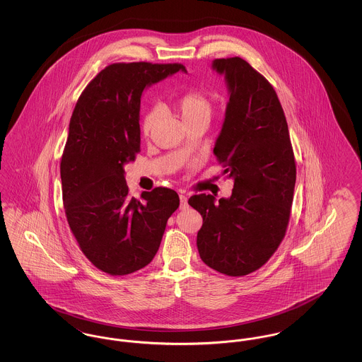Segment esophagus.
<instances>
[{"label": "esophagus", "mask_w": 362, "mask_h": 362, "mask_svg": "<svg viewBox=\"0 0 362 362\" xmlns=\"http://www.w3.org/2000/svg\"><path fill=\"white\" fill-rule=\"evenodd\" d=\"M179 199H180V209H186V207L189 206V204H187V195H186L185 192H180V194H179Z\"/></svg>", "instance_id": "esophagus-1"}]
</instances>
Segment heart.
Instances as JSON below:
<instances>
[{"instance_id":"b5f03b06","label":"heart","mask_w":362,"mask_h":362,"mask_svg":"<svg viewBox=\"0 0 362 362\" xmlns=\"http://www.w3.org/2000/svg\"><path fill=\"white\" fill-rule=\"evenodd\" d=\"M176 114L180 119L187 126L189 123L198 121H210L213 114V105L206 96L201 92H187L182 95L175 103ZM160 110L153 108L146 117L142 124V130L145 134H149L155 127L156 122L158 121Z\"/></svg>"}]
</instances>
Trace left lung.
I'll list each match as a JSON object with an SVG mask.
<instances>
[{
	"label": "left lung",
	"instance_id": "8db88e82",
	"mask_svg": "<svg viewBox=\"0 0 362 362\" xmlns=\"http://www.w3.org/2000/svg\"><path fill=\"white\" fill-rule=\"evenodd\" d=\"M229 102L213 153L233 179L229 198L192 195L204 218L199 257L226 276L250 274L276 252L291 217L296 164L288 123L274 88L239 57L211 62Z\"/></svg>",
	"mask_w": 362,
	"mask_h": 362
}]
</instances>
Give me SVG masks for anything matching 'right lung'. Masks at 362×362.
<instances>
[{
  "instance_id": "obj_1",
  "label": "right lung",
  "mask_w": 362,
  "mask_h": 362,
  "mask_svg": "<svg viewBox=\"0 0 362 362\" xmlns=\"http://www.w3.org/2000/svg\"><path fill=\"white\" fill-rule=\"evenodd\" d=\"M186 69L180 64H114L74 107L61 160L64 207L81 251L98 269L126 276L155 258L179 195L157 187L129 195L124 165L139 152L144 89Z\"/></svg>"
}]
</instances>
